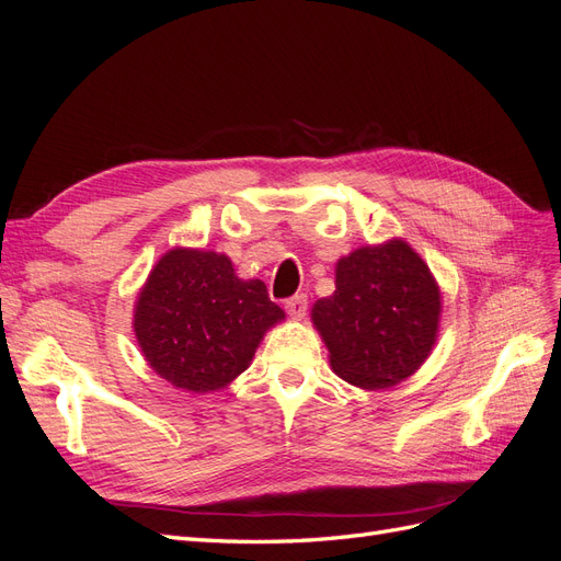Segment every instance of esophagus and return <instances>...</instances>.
I'll return each mask as SVG.
<instances>
[{
  "label": "esophagus",
  "mask_w": 561,
  "mask_h": 561,
  "mask_svg": "<svg viewBox=\"0 0 561 561\" xmlns=\"http://www.w3.org/2000/svg\"><path fill=\"white\" fill-rule=\"evenodd\" d=\"M307 309H309L307 295H295L290 299H285V311L290 313L293 318H297V320H301L304 316H307Z\"/></svg>",
  "instance_id": "obj_1"
}]
</instances>
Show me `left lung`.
I'll list each match as a JSON object with an SVG mask.
<instances>
[{
    "label": "left lung",
    "instance_id": "8db88e82",
    "mask_svg": "<svg viewBox=\"0 0 561 561\" xmlns=\"http://www.w3.org/2000/svg\"><path fill=\"white\" fill-rule=\"evenodd\" d=\"M334 283L311 320L336 375L367 390L412 377L433 351L443 311L428 264L393 239L339 260Z\"/></svg>",
    "mask_w": 561,
    "mask_h": 561
}]
</instances>
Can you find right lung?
Segmentation results:
<instances>
[{"label":"right lung","mask_w":561,"mask_h":561,"mask_svg":"<svg viewBox=\"0 0 561 561\" xmlns=\"http://www.w3.org/2000/svg\"><path fill=\"white\" fill-rule=\"evenodd\" d=\"M285 318L262 280H241L227 254L173 248L135 301L133 330L161 379L190 393L229 386L266 330Z\"/></svg>","instance_id":"add662e5"}]
</instances>
